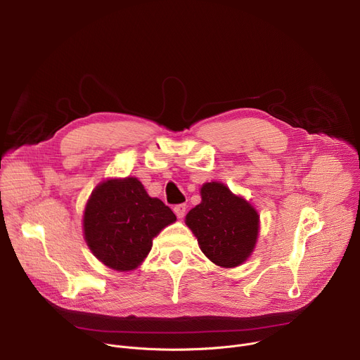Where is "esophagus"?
Segmentation results:
<instances>
[{
	"instance_id": "1",
	"label": "esophagus",
	"mask_w": 360,
	"mask_h": 360,
	"mask_svg": "<svg viewBox=\"0 0 360 360\" xmlns=\"http://www.w3.org/2000/svg\"><path fill=\"white\" fill-rule=\"evenodd\" d=\"M174 211H175L178 219H182L185 215V211H186V205L185 204H178V205L174 207Z\"/></svg>"
}]
</instances>
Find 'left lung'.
<instances>
[{
	"label": "left lung",
	"instance_id": "1",
	"mask_svg": "<svg viewBox=\"0 0 360 360\" xmlns=\"http://www.w3.org/2000/svg\"><path fill=\"white\" fill-rule=\"evenodd\" d=\"M200 249L215 265L234 268L252 255L259 234V214L221 182L201 188V202L185 217Z\"/></svg>",
	"mask_w": 360,
	"mask_h": 360
}]
</instances>
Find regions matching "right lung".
<instances>
[{"instance_id":"1","label":"right lung","mask_w":360,"mask_h":360,"mask_svg":"<svg viewBox=\"0 0 360 360\" xmlns=\"http://www.w3.org/2000/svg\"><path fill=\"white\" fill-rule=\"evenodd\" d=\"M175 220L172 210L149 197L137 178L108 179L92 191L86 202L84 236L105 266L129 272L149 255L153 237Z\"/></svg>"}]
</instances>
